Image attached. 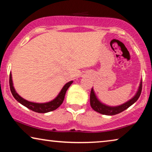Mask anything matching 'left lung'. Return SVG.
Masks as SVG:
<instances>
[{
    "mask_svg": "<svg viewBox=\"0 0 152 152\" xmlns=\"http://www.w3.org/2000/svg\"><path fill=\"white\" fill-rule=\"evenodd\" d=\"M141 91H142V80H140V85H139L138 89L137 91L136 95L132 99H130L129 100L126 102L125 103L122 104L115 106V107H111V106H108L99 101V99L96 96V94H95L94 90L92 88L90 95L91 107H92V109L94 111L98 112V113L101 114H103V115H116V114H118L122 111H124V110L128 109L130 106H132L133 104L136 102L138 100L139 97H140Z\"/></svg>",
    "mask_w": 152,
    "mask_h": 152,
    "instance_id": "obj_1",
    "label": "left lung"
}]
</instances>
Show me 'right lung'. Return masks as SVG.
Wrapping results in <instances>:
<instances>
[{
    "label": "right lung",
    "instance_id": "1",
    "mask_svg": "<svg viewBox=\"0 0 152 152\" xmlns=\"http://www.w3.org/2000/svg\"><path fill=\"white\" fill-rule=\"evenodd\" d=\"M72 82H73V81H70V82L66 83V84L64 86L63 88H61V91H60L59 94L57 95V96L56 97L55 99H53V100L45 103H36L26 100V99L23 98L22 97H20V95L16 93L15 88H14V87L13 82H12V77L11 72H10V91H11L12 95H13L14 98L16 99V101H18V102L21 104L22 105H23L24 107H27L29 109L32 110V111L37 112V113H48V112L53 111L54 110L57 109V108L63 103L66 91L68 90V88H69L70 85L72 84Z\"/></svg>",
    "mask_w": 152,
    "mask_h": 152
}]
</instances>
